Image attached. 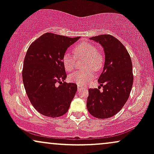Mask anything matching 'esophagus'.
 I'll list each match as a JSON object with an SVG mask.
<instances>
[{
	"mask_svg": "<svg viewBox=\"0 0 154 154\" xmlns=\"http://www.w3.org/2000/svg\"><path fill=\"white\" fill-rule=\"evenodd\" d=\"M85 87H83V86H81V85H78L77 86V91H80L81 90H83L85 89Z\"/></svg>",
	"mask_w": 154,
	"mask_h": 154,
	"instance_id": "obj_1",
	"label": "esophagus"
}]
</instances>
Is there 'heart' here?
<instances>
[{
    "mask_svg": "<svg viewBox=\"0 0 154 154\" xmlns=\"http://www.w3.org/2000/svg\"><path fill=\"white\" fill-rule=\"evenodd\" d=\"M74 52L77 57L85 58L83 68L85 69L78 70L69 76L71 82H75L78 85H85L94 78L95 75L93 70L99 71L103 64V57L95 45L88 42H82L77 44L74 48ZM62 63L67 72L74 69L75 59L73 55L66 51L62 56Z\"/></svg>",
    "mask_w": 154,
    "mask_h": 154,
    "instance_id": "heart-1",
    "label": "heart"
}]
</instances>
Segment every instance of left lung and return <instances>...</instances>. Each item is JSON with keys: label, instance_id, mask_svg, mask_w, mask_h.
<instances>
[{"label": "left lung", "instance_id": "8db88e82", "mask_svg": "<svg viewBox=\"0 0 154 154\" xmlns=\"http://www.w3.org/2000/svg\"><path fill=\"white\" fill-rule=\"evenodd\" d=\"M105 53V64L98 82V89L88 90L87 108L98 119H107L122 109L130 96L133 83L132 64L130 54L119 40L110 35L92 37ZM103 91H100V86Z\"/></svg>", "mask_w": 154, "mask_h": 154}]
</instances>
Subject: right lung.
I'll use <instances>...</instances> for the list:
<instances>
[{"label":"right lung","instance_id":"right-lung-1","mask_svg":"<svg viewBox=\"0 0 154 154\" xmlns=\"http://www.w3.org/2000/svg\"><path fill=\"white\" fill-rule=\"evenodd\" d=\"M79 39L47 32L27 49L22 69L23 83L32 105L44 116H63L75 97L77 86L64 82L66 74L62 56Z\"/></svg>","mask_w":154,"mask_h":154}]
</instances>
